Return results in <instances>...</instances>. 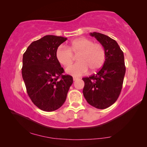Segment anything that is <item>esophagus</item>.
Listing matches in <instances>:
<instances>
[{
    "label": "esophagus",
    "instance_id": "1",
    "mask_svg": "<svg viewBox=\"0 0 147 147\" xmlns=\"http://www.w3.org/2000/svg\"><path fill=\"white\" fill-rule=\"evenodd\" d=\"M78 78H76V77H74L73 78V80L74 81H76V80H78Z\"/></svg>",
    "mask_w": 147,
    "mask_h": 147
}]
</instances>
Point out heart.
<instances>
[{
    "label": "heart",
    "instance_id": "heart-1",
    "mask_svg": "<svg viewBox=\"0 0 147 147\" xmlns=\"http://www.w3.org/2000/svg\"><path fill=\"white\" fill-rule=\"evenodd\" d=\"M74 55L77 57L78 63L66 69L68 74L74 76H80L88 73V68L91 71H96L103 65L105 61L106 52L101 44L94 43L91 39L80 38L71 42L67 47L59 46L56 50V58L65 67L73 63Z\"/></svg>",
    "mask_w": 147,
    "mask_h": 147
}]
</instances>
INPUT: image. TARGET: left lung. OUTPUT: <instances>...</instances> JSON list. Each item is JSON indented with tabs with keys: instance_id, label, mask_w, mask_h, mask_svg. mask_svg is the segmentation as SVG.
<instances>
[{
	"instance_id": "obj_1",
	"label": "left lung",
	"mask_w": 147,
	"mask_h": 147,
	"mask_svg": "<svg viewBox=\"0 0 147 147\" xmlns=\"http://www.w3.org/2000/svg\"><path fill=\"white\" fill-rule=\"evenodd\" d=\"M94 37L104 47L105 61L96 74L85 77L83 94L87 102L98 109H106L117 100L123 87L126 72L123 52L114 39L106 35L93 32Z\"/></svg>"
}]
</instances>
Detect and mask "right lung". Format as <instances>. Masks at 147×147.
<instances>
[{
	"instance_id": "add662e5",
	"label": "right lung",
	"mask_w": 147,
	"mask_h": 147,
	"mask_svg": "<svg viewBox=\"0 0 147 147\" xmlns=\"http://www.w3.org/2000/svg\"><path fill=\"white\" fill-rule=\"evenodd\" d=\"M67 39L47 35L32 42L23 54L22 76L27 93L43 111L60 108L73 82L71 76L62 74L64 70L56 55L57 49Z\"/></svg>"
}]
</instances>
